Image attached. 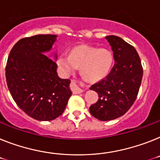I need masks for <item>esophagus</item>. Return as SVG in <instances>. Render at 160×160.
<instances>
[{
    "label": "esophagus",
    "instance_id": "34e87169",
    "mask_svg": "<svg viewBox=\"0 0 160 160\" xmlns=\"http://www.w3.org/2000/svg\"><path fill=\"white\" fill-rule=\"evenodd\" d=\"M87 86H85L82 82H78L73 80L72 82V90L74 93H80L82 92L84 89H86Z\"/></svg>",
    "mask_w": 160,
    "mask_h": 160
}]
</instances>
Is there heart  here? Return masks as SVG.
Returning a JSON list of instances; mask_svg holds the SVG:
<instances>
[{"label": "heart", "mask_w": 160, "mask_h": 160, "mask_svg": "<svg viewBox=\"0 0 160 160\" xmlns=\"http://www.w3.org/2000/svg\"><path fill=\"white\" fill-rule=\"evenodd\" d=\"M61 72L70 76L81 67L83 76L89 81H98L109 74L113 64V55L106 49L88 45L73 48L71 54L61 53L57 59Z\"/></svg>", "instance_id": "obj_1"}]
</instances>
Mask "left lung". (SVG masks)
Masks as SVG:
<instances>
[{
  "instance_id": "8db88e82",
  "label": "left lung",
  "mask_w": 160,
  "mask_h": 160,
  "mask_svg": "<svg viewBox=\"0 0 160 160\" xmlns=\"http://www.w3.org/2000/svg\"><path fill=\"white\" fill-rule=\"evenodd\" d=\"M113 51L115 65L107 76L92 84L98 100L89 107L91 115L102 121L123 115L132 106L142 83L143 70L134 47L116 36L105 37Z\"/></svg>"
}]
</instances>
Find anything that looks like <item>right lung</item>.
I'll return each instance as SVG.
<instances>
[{
    "mask_svg": "<svg viewBox=\"0 0 160 160\" xmlns=\"http://www.w3.org/2000/svg\"><path fill=\"white\" fill-rule=\"evenodd\" d=\"M57 37L36 35L19 40L9 53L5 68L8 88L16 104L41 121H50L63 113L72 93L71 80L58 76L56 62L45 55Z\"/></svg>",
    "mask_w": 160,
    "mask_h": 160,
    "instance_id": "obj_1",
    "label": "right lung"
}]
</instances>
